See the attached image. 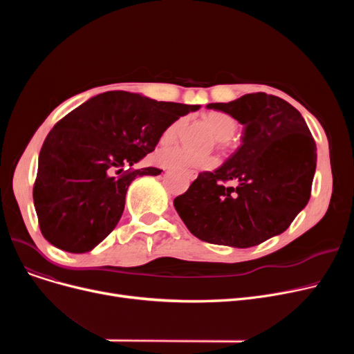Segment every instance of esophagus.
Returning <instances> with one entry per match:
<instances>
[{"mask_svg":"<svg viewBox=\"0 0 354 354\" xmlns=\"http://www.w3.org/2000/svg\"><path fill=\"white\" fill-rule=\"evenodd\" d=\"M194 176H195V175H194Z\"/></svg>","mask_w":354,"mask_h":354,"instance_id":"esophagus-1","label":"esophagus"}]
</instances>
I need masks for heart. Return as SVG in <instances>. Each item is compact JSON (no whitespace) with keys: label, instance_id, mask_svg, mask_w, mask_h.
Segmentation results:
<instances>
[{"label":"heart","instance_id":"obj_1","mask_svg":"<svg viewBox=\"0 0 354 354\" xmlns=\"http://www.w3.org/2000/svg\"><path fill=\"white\" fill-rule=\"evenodd\" d=\"M207 122L219 142L230 140L235 135L238 127V122L231 115L224 113V111H211L207 116ZM185 124H187V118H178L163 130L160 140L163 143L175 142ZM156 162L163 167H169V169L189 171L208 169V167L215 166L216 159L212 156L191 155L178 146H165L156 152Z\"/></svg>","mask_w":354,"mask_h":354}]
</instances>
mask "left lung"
Wrapping results in <instances>:
<instances>
[{
	"mask_svg": "<svg viewBox=\"0 0 354 354\" xmlns=\"http://www.w3.org/2000/svg\"><path fill=\"white\" fill-rule=\"evenodd\" d=\"M207 107L244 124L243 143L218 169L201 172L175 198V209L205 243L258 245L284 232L307 205L317 162L315 142L300 111L267 93Z\"/></svg>",
	"mask_w": 354,
	"mask_h": 354,
	"instance_id": "obj_1",
	"label": "left lung"
}]
</instances>
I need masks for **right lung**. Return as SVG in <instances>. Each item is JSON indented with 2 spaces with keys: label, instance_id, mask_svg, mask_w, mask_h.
Returning <instances> with one entry per match:
<instances>
[{
  "label": "right lung",
  "instance_id": "add662e5",
  "mask_svg": "<svg viewBox=\"0 0 354 354\" xmlns=\"http://www.w3.org/2000/svg\"><path fill=\"white\" fill-rule=\"evenodd\" d=\"M199 107L118 90L91 97L55 123L32 189L43 236L73 254L99 245L118 225L132 180L162 172L132 166L155 151L174 120Z\"/></svg>",
  "mask_w": 354,
  "mask_h": 354
}]
</instances>
